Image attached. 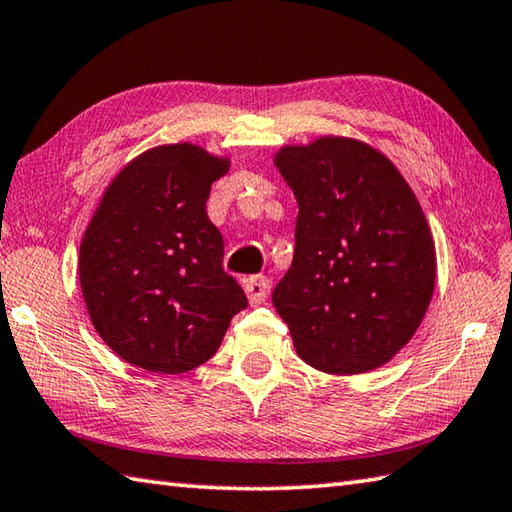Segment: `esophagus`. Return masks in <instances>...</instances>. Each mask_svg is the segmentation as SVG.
Here are the masks:
<instances>
[{"label":"esophagus","instance_id":"obj_1","mask_svg":"<svg viewBox=\"0 0 512 512\" xmlns=\"http://www.w3.org/2000/svg\"><path fill=\"white\" fill-rule=\"evenodd\" d=\"M269 289H272V281L267 276H252L245 281V294L252 305L265 303V298L269 296Z\"/></svg>","mask_w":512,"mask_h":512}]
</instances>
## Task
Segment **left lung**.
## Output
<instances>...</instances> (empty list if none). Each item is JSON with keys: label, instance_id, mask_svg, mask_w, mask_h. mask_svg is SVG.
<instances>
[{"label": "left lung", "instance_id": "8db88e82", "mask_svg": "<svg viewBox=\"0 0 512 512\" xmlns=\"http://www.w3.org/2000/svg\"><path fill=\"white\" fill-rule=\"evenodd\" d=\"M274 165L298 202L294 260L272 301L312 368L361 374L406 345L435 292V243L417 196L365 142L318 138Z\"/></svg>", "mask_w": 512, "mask_h": 512}]
</instances>
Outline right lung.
<instances>
[{
	"label": "right lung",
	"instance_id": "right-lung-1",
	"mask_svg": "<svg viewBox=\"0 0 512 512\" xmlns=\"http://www.w3.org/2000/svg\"><path fill=\"white\" fill-rule=\"evenodd\" d=\"M227 169V158L196 144H162L106 187L80 245V285L95 330L127 363L194 370L247 307L207 216L211 185Z\"/></svg>",
	"mask_w": 512,
	"mask_h": 512
}]
</instances>
